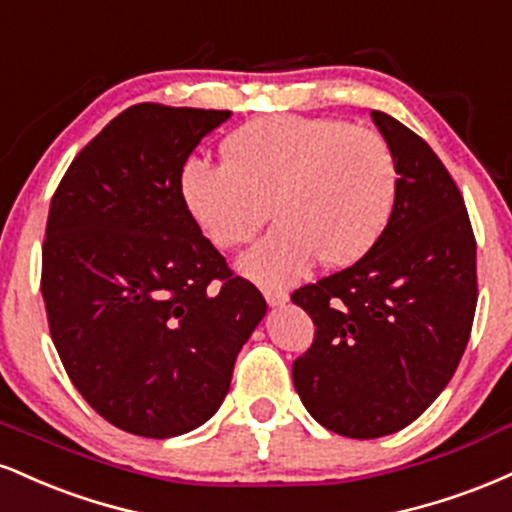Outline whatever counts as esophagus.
Instances as JSON below:
<instances>
[{
	"label": "esophagus",
	"mask_w": 512,
	"mask_h": 512,
	"mask_svg": "<svg viewBox=\"0 0 512 512\" xmlns=\"http://www.w3.org/2000/svg\"><path fill=\"white\" fill-rule=\"evenodd\" d=\"M263 297H266V302L270 306H282L290 302V294L285 290H273V287H266V290H263Z\"/></svg>",
	"instance_id": "obj_1"
}]
</instances>
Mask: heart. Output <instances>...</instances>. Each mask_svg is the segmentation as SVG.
I'll return each instance as SVG.
<instances>
[{
  "label": "heart",
  "instance_id": "b5f03b06",
  "mask_svg": "<svg viewBox=\"0 0 512 512\" xmlns=\"http://www.w3.org/2000/svg\"><path fill=\"white\" fill-rule=\"evenodd\" d=\"M222 150V165L186 162L184 206L220 249L254 237L273 206L278 225L239 258V270L263 287L304 278L318 256L330 268L350 266L393 218L400 170L376 131L275 114L239 126Z\"/></svg>",
  "mask_w": 512,
  "mask_h": 512
}]
</instances>
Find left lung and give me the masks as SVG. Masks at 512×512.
<instances>
[{
    "mask_svg": "<svg viewBox=\"0 0 512 512\" xmlns=\"http://www.w3.org/2000/svg\"><path fill=\"white\" fill-rule=\"evenodd\" d=\"M371 119L398 160L393 218L354 266L292 294L316 326L292 364L294 388L347 438L412 424L453 378L477 309V242L453 177L398 119Z\"/></svg>",
    "mask_w": 512,
    "mask_h": 512,
    "instance_id": "1",
    "label": "left lung"
}]
</instances>
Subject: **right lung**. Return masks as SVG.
Listing matches in <instances>:
<instances>
[{
    "label": "right lung",
    "instance_id": "obj_1",
    "mask_svg": "<svg viewBox=\"0 0 512 512\" xmlns=\"http://www.w3.org/2000/svg\"><path fill=\"white\" fill-rule=\"evenodd\" d=\"M230 117L129 107L54 191L42 244L52 342L88 405L129 434L172 438L206 424L266 316V299L234 278L179 189L201 138Z\"/></svg>",
    "mask_w": 512,
    "mask_h": 512
}]
</instances>
